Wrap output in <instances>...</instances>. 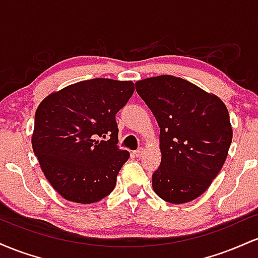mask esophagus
<instances>
[{"label":"esophagus","instance_id":"obj_1","mask_svg":"<svg viewBox=\"0 0 258 258\" xmlns=\"http://www.w3.org/2000/svg\"><path fill=\"white\" fill-rule=\"evenodd\" d=\"M143 153H144L143 148H139V149L136 150V152H133V155H135L136 158H141V156L143 155Z\"/></svg>","mask_w":258,"mask_h":258}]
</instances>
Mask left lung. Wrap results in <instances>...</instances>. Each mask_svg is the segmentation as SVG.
<instances>
[{"instance_id":"left-lung-1","label":"left lung","mask_w":258,"mask_h":258,"mask_svg":"<svg viewBox=\"0 0 258 258\" xmlns=\"http://www.w3.org/2000/svg\"><path fill=\"white\" fill-rule=\"evenodd\" d=\"M160 127L161 164L153 189L171 204L197 199L226 161L233 131L224 103L184 79L161 75L136 82Z\"/></svg>"}]
</instances>
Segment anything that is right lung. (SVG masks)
<instances>
[{
	"instance_id": "right-lung-1",
	"label": "right lung",
	"mask_w": 258,
	"mask_h": 258,
	"mask_svg": "<svg viewBox=\"0 0 258 258\" xmlns=\"http://www.w3.org/2000/svg\"><path fill=\"white\" fill-rule=\"evenodd\" d=\"M135 92L132 81L92 79L44 98L31 143L42 172L64 199L92 204L109 195L130 153L117 147V111ZM99 137L109 138L99 141Z\"/></svg>"
}]
</instances>
